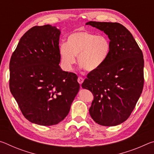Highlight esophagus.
Instances as JSON below:
<instances>
[{
    "label": "esophagus",
    "mask_w": 154,
    "mask_h": 154,
    "mask_svg": "<svg viewBox=\"0 0 154 154\" xmlns=\"http://www.w3.org/2000/svg\"><path fill=\"white\" fill-rule=\"evenodd\" d=\"M77 82L81 85L83 82V78H82V77H79L77 79Z\"/></svg>",
    "instance_id": "esophagus-1"
}]
</instances>
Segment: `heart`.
Returning a JSON list of instances; mask_svg holds the SVG:
<instances>
[{
  "mask_svg": "<svg viewBox=\"0 0 154 154\" xmlns=\"http://www.w3.org/2000/svg\"><path fill=\"white\" fill-rule=\"evenodd\" d=\"M110 51L107 37L85 30L72 32L68 36L67 43L60 47L62 64L69 71L75 63V56L81 67L88 71H95L105 63Z\"/></svg>",
  "mask_w": 154,
  "mask_h": 154,
  "instance_id": "heart-1",
  "label": "heart"
}]
</instances>
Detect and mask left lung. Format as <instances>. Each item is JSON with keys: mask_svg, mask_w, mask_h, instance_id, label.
<instances>
[{"mask_svg": "<svg viewBox=\"0 0 154 154\" xmlns=\"http://www.w3.org/2000/svg\"><path fill=\"white\" fill-rule=\"evenodd\" d=\"M110 39L111 51L102 66L90 71L82 86L94 95L89 112L96 123L117 126L129 118L144 84L141 49L123 25L117 22H89Z\"/></svg>", "mask_w": 154, "mask_h": 154, "instance_id": "8db88e82", "label": "left lung"}]
</instances>
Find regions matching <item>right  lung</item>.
Masks as SVG:
<instances>
[{
  "label": "right lung",
  "instance_id": "add662e5",
  "mask_svg": "<svg viewBox=\"0 0 154 154\" xmlns=\"http://www.w3.org/2000/svg\"><path fill=\"white\" fill-rule=\"evenodd\" d=\"M60 35L49 24L31 28L10 60V91L25 118L41 126L63 120L80 88L76 74L59 66Z\"/></svg>",
  "mask_w": 154,
  "mask_h": 154
}]
</instances>
